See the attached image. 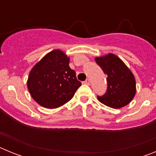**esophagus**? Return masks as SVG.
Instances as JSON below:
<instances>
[{"label":"esophagus","mask_w":156,"mask_h":156,"mask_svg":"<svg viewBox=\"0 0 156 156\" xmlns=\"http://www.w3.org/2000/svg\"><path fill=\"white\" fill-rule=\"evenodd\" d=\"M83 83H84V84H87V85H90V80L87 79L86 80L83 81Z\"/></svg>","instance_id":"obj_1"}]
</instances>
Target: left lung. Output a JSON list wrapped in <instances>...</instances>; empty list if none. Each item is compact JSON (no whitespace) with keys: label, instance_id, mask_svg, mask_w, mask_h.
I'll return each mask as SVG.
<instances>
[{"label":"left lung","instance_id":"obj_1","mask_svg":"<svg viewBox=\"0 0 156 156\" xmlns=\"http://www.w3.org/2000/svg\"><path fill=\"white\" fill-rule=\"evenodd\" d=\"M95 62L107 75V91L98 100L112 108H120L129 104L136 94L133 74L125 63L114 54L95 58Z\"/></svg>","mask_w":156,"mask_h":156}]
</instances>
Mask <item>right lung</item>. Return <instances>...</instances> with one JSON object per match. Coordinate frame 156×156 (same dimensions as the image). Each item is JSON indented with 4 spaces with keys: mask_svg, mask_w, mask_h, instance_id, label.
<instances>
[{
    "mask_svg": "<svg viewBox=\"0 0 156 156\" xmlns=\"http://www.w3.org/2000/svg\"><path fill=\"white\" fill-rule=\"evenodd\" d=\"M69 58L57 49L48 53L33 67L27 87L31 97L40 105L55 108L67 103L81 83L69 67Z\"/></svg>",
    "mask_w": 156,
    "mask_h": 156,
    "instance_id": "right-lung-1",
    "label": "right lung"
}]
</instances>
